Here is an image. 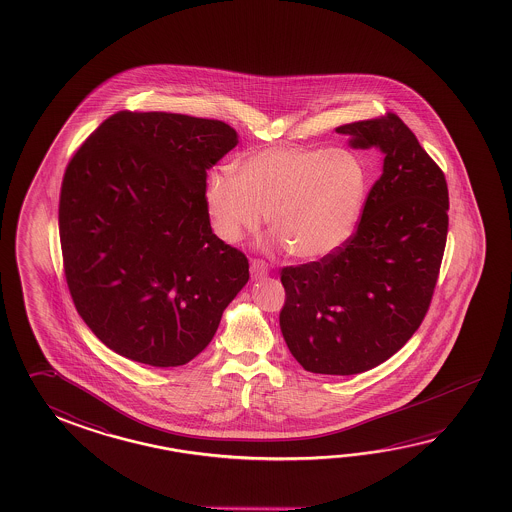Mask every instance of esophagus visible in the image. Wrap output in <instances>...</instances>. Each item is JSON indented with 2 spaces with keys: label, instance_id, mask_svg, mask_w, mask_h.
I'll list each match as a JSON object with an SVG mask.
<instances>
[{
  "label": "esophagus",
  "instance_id": "obj_1",
  "mask_svg": "<svg viewBox=\"0 0 512 512\" xmlns=\"http://www.w3.org/2000/svg\"><path fill=\"white\" fill-rule=\"evenodd\" d=\"M250 271L253 279H262L268 275V266H266V262L255 259V261H251Z\"/></svg>",
  "mask_w": 512,
  "mask_h": 512
}]
</instances>
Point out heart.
I'll use <instances>...</instances> for the list:
<instances>
[{
	"mask_svg": "<svg viewBox=\"0 0 512 512\" xmlns=\"http://www.w3.org/2000/svg\"><path fill=\"white\" fill-rule=\"evenodd\" d=\"M367 192L366 168L342 148L271 146L232 168L208 175L204 201L222 241L271 230L293 257L320 261L342 248L357 228Z\"/></svg>",
	"mask_w": 512,
	"mask_h": 512,
	"instance_id": "heart-1",
	"label": "heart"
}]
</instances>
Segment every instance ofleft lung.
Wrapping results in <instances>:
<instances>
[{"instance_id":"1","label":"left lung","mask_w":512,"mask_h":512,"mask_svg":"<svg viewBox=\"0 0 512 512\" xmlns=\"http://www.w3.org/2000/svg\"><path fill=\"white\" fill-rule=\"evenodd\" d=\"M384 154L357 232L335 253L280 273V331L300 366L357 375L393 357L431 304L449 226L442 170L395 114L338 126Z\"/></svg>"}]
</instances>
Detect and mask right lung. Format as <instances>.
<instances>
[{
    "mask_svg": "<svg viewBox=\"0 0 512 512\" xmlns=\"http://www.w3.org/2000/svg\"><path fill=\"white\" fill-rule=\"evenodd\" d=\"M239 143L232 126L117 112L81 145L61 184L68 290L107 348L154 367L197 357L250 279L212 232L206 170Z\"/></svg>",
    "mask_w": 512,
    "mask_h": 512,
    "instance_id": "obj_1",
    "label": "right lung"
}]
</instances>
